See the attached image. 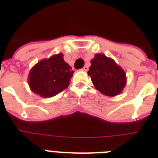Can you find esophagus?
<instances>
[{"label": "esophagus", "instance_id": "obj_1", "mask_svg": "<svg viewBox=\"0 0 158 158\" xmlns=\"http://www.w3.org/2000/svg\"><path fill=\"white\" fill-rule=\"evenodd\" d=\"M81 70H83V71H88L89 70V66L88 65H84L81 69Z\"/></svg>", "mask_w": 158, "mask_h": 158}]
</instances>
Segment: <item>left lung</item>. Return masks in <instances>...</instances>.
<instances>
[{
	"mask_svg": "<svg viewBox=\"0 0 158 158\" xmlns=\"http://www.w3.org/2000/svg\"><path fill=\"white\" fill-rule=\"evenodd\" d=\"M88 74L96 89L106 96H117L126 85L125 70L104 54H96L91 60Z\"/></svg>",
	"mask_w": 158,
	"mask_h": 158,
	"instance_id": "1",
	"label": "left lung"
}]
</instances>
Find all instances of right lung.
Instances as JSON below:
<instances>
[{
    "label": "right lung",
    "mask_w": 158,
    "mask_h": 158,
    "mask_svg": "<svg viewBox=\"0 0 158 158\" xmlns=\"http://www.w3.org/2000/svg\"><path fill=\"white\" fill-rule=\"evenodd\" d=\"M59 53L41 60L29 71L28 83L34 94L52 98L68 88L74 71Z\"/></svg>",
    "instance_id": "right-lung-1"
}]
</instances>
